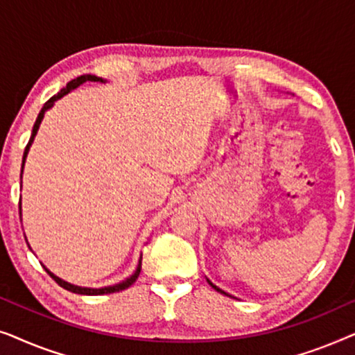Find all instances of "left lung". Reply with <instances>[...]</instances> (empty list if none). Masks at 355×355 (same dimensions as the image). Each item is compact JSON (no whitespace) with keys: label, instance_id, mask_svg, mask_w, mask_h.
Masks as SVG:
<instances>
[{"label":"left lung","instance_id":"left-lung-1","mask_svg":"<svg viewBox=\"0 0 355 355\" xmlns=\"http://www.w3.org/2000/svg\"><path fill=\"white\" fill-rule=\"evenodd\" d=\"M207 281H208V284H210L213 289H215V291H218V293H221V294H225V295H230V294H227V293H225V291H223V289H220V288H218V286H215V284H213V283H211V281H210V279H208V278H207Z\"/></svg>","mask_w":355,"mask_h":355}]
</instances>
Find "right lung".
Here are the masks:
<instances>
[{
    "label": "right lung",
    "instance_id": "1",
    "mask_svg": "<svg viewBox=\"0 0 355 355\" xmlns=\"http://www.w3.org/2000/svg\"><path fill=\"white\" fill-rule=\"evenodd\" d=\"M84 82H101V84H105L106 79H103V77L92 76V74L79 76V77H77V79H72V80L69 82V84H67V85L64 87V89H62L61 92H58V94H56L55 96H51V98L48 100L45 105H43L42 111H40V113H38V116H37L35 124H33L31 140H28L27 147H26V150H24L22 166H21V187H22V173H24V164H26V158H27V155H28V150H31V147H32L33 139H35V135H37V132H38V128H40V124H42V121H43V116H45V113H46L48 110L53 108V105H55V101H58L60 98H62V96L67 95V94H69V92H72L74 89H77V87L84 84ZM19 215H21V221H22V205H21V202H19ZM24 236H26V234H24ZM27 245H28V242H27ZM28 249H31V245H28ZM31 250H32V249H31ZM43 268H45L46 273L50 275L51 278L55 279L56 283L61 286V288H64V289H67V291H71V293H74V294H84V295H103V294H111V293H119V291L128 289L130 284H134V283H135V279H137V278H139V275H140V268H142V257H140V259H139L137 268H135V271H134L132 275L128 276V278H125L124 281H121V283H118V284H113V286H105V288H82V286L71 284V283H67V281L61 279L60 276H56L55 273H51V271L48 270L45 265H43Z\"/></svg>",
    "mask_w": 355,
    "mask_h": 355
}]
</instances>
